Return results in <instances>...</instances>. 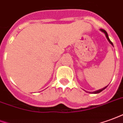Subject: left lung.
Here are the masks:
<instances>
[{
  "label": "left lung",
  "instance_id": "8db88e82",
  "mask_svg": "<svg viewBox=\"0 0 123 123\" xmlns=\"http://www.w3.org/2000/svg\"><path fill=\"white\" fill-rule=\"evenodd\" d=\"M100 31H102V32H104V33L105 34V36H106V38H107V39H108V42H110V43L113 45V43H112V42H111V40H110V38H109V37H108V33H107V32L105 31V30H104V29H100ZM108 87V86H106V87H104L103 89H101L97 90V91H96L91 92H90V93H92V94H97V93H99V92H100L102 91L103 90L105 89V88H106V87Z\"/></svg>",
  "mask_w": 123,
  "mask_h": 123
}]
</instances>
